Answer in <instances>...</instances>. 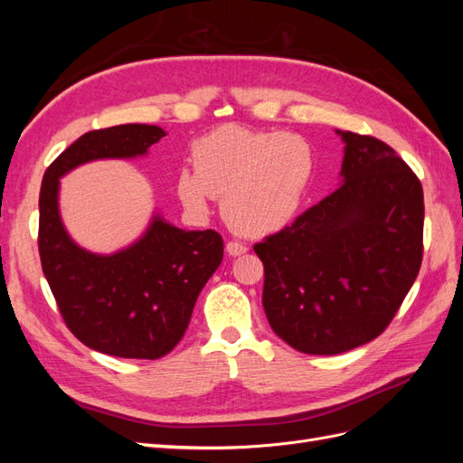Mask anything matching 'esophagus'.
<instances>
[{
    "instance_id": "1",
    "label": "esophagus",
    "mask_w": 463,
    "mask_h": 463,
    "mask_svg": "<svg viewBox=\"0 0 463 463\" xmlns=\"http://www.w3.org/2000/svg\"><path fill=\"white\" fill-rule=\"evenodd\" d=\"M226 250H228V255H232V257H240V255L247 253V245L237 243V241H228Z\"/></svg>"
}]
</instances>
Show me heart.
<instances>
[{"mask_svg":"<svg viewBox=\"0 0 463 463\" xmlns=\"http://www.w3.org/2000/svg\"><path fill=\"white\" fill-rule=\"evenodd\" d=\"M193 170L175 177L177 197L204 216L222 197V216L245 237L276 233L298 216L315 177V150L301 135L222 125L193 145Z\"/></svg>","mask_w":463,"mask_h":463,"instance_id":"b5f03b06","label":"heart"}]
</instances>
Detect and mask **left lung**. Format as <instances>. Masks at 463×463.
<instances>
[{
	"label": "left lung",
	"instance_id": "1",
	"mask_svg": "<svg viewBox=\"0 0 463 463\" xmlns=\"http://www.w3.org/2000/svg\"><path fill=\"white\" fill-rule=\"evenodd\" d=\"M340 187L255 253L272 330L309 355L374 340L408 296L423 259V187L394 148L335 129Z\"/></svg>",
	"mask_w": 463,
	"mask_h": 463
}]
</instances>
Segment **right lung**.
Segmentation results:
<instances>
[{"instance_id": "obj_1", "label": "right lung", "mask_w": 463, "mask_h": 463, "mask_svg": "<svg viewBox=\"0 0 463 463\" xmlns=\"http://www.w3.org/2000/svg\"><path fill=\"white\" fill-rule=\"evenodd\" d=\"M162 137V128L145 123L85 133L53 160L42 179V270L69 330L106 355L158 359L172 352L223 257V241L214 230L175 228L158 210L146 230L116 253H92L69 235L60 213V179L94 160L146 156Z\"/></svg>"}]
</instances>
